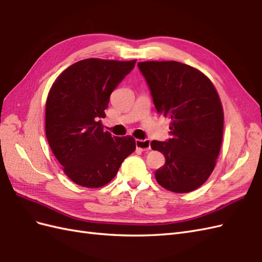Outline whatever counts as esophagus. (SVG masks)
<instances>
[{
    "instance_id": "1",
    "label": "esophagus",
    "mask_w": 262,
    "mask_h": 262,
    "mask_svg": "<svg viewBox=\"0 0 262 262\" xmlns=\"http://www.w3.org/2000/svg\"><path fill=\"white\" fill-rule=\"evenodd\" d=\"M136 145H137V148H139L141 150H149L150 149V141L147 139H145V140L137 139Z\"/></svg>"
}]
</instances>
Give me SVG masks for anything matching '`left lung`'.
<instances>
[{"label":"left lung","instance_id":"8db88e82","mask_svg":"<svg viewBox=\"0 0 262 262\" xmlns=\"http://www.w3.org/2000/svg\"><path fill=\"white\" fill-rule=\"evenodd\" d=\"M145 77L158 114L170 119L171 139L152 141L166 162L155 172L163 188L186 193L201 187L216 165L224 113L219 94L201 71L177 61H145Z\"/></svg>","mask_w":262,"mask_h":262}]
</instances>
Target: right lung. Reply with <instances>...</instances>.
Wrapping results in <instances>:
<instances>
[{"label": "right lung", "instance_id": "add662e5", "mask_svg": "<svg viewBox=\"0 0 262 262\" xmlns=\"http://www.w3.org/2000/svg\"><path fill=\"white\" fill-rule=\"evenodd\" d=\"M137 60L85 59L57 77L46 101V137L66 175L86 188H100L136 150L131 136L104 131L110 95Z\"/></svg>", "mask_w": 262, "mask_h": 262}]
</instances>
